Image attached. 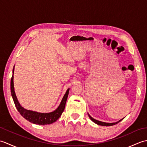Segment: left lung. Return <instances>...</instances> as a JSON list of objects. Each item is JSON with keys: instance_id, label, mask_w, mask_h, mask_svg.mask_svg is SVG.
Returning a JSON list of instances; mask_svg holds the SVG:
<instances>
[{"instance_id": "left-lung-1", "label": "left lung", "mask_w": 147, "mask_h": 147, "mask_svg": "<svg viewBox=\"0 0 147 147\" xmlns=\"http://www.w3.org/2000/svg\"><path fill=\"white\" fill-rule=\"evenodd\" d=\"M88 116L90 118V119H91L92 121L94 122L95 123L97 124L98 125H100V126H113V125H115V124H117L118 123H119L120 121H121L122 120H123V119H121L120 121H119L117 122H116V123H104V122H102V121H97L95 119H93V117H92L90 115L88 114Z\"/></svg>"}]
</instances>
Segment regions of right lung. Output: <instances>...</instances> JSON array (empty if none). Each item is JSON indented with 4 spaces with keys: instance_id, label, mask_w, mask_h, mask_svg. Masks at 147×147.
<instances>
[{
    "instance_id": "right-lung-1",
    "label": "right lung",
    "mask_w": 147,
    "mask_h": 147,
    "mask_svg": "<svg viewBox=\"0 0 147 147\" xmlns=\"http://www.w3.org/2000/svg\"><path fill=\"white\" fill-rule=\"evenodd\" d=\"M14 69V67L13 68V73ZM13 78L14 76L12 75L11 80V95L12 96V98H13L16 107L18 112H20V114L24 118H25L26 120L32 123L41 124V125H45V124H50L54 123L55 121H57L58 119L60 117L62 113L64 110L65 103H66L67 96L69 94V89H67L66 93H65L63 98L62 100L60 105L59 106V107L56 109L55 111L52 112H50V113H38V112H36L26 110V109H24L20 105L14 92Z\"/></svg>"
}]
</instances>
